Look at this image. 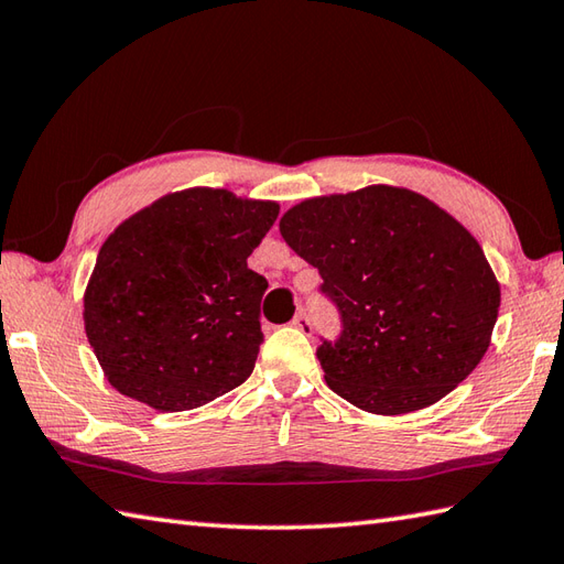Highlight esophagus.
I'll list each match as a JSON object with an SVG mask.
<instances>
[{"label":"esophagus","instance_id":"obj_1","mask_svg":"<svg viewBox=\"0 0 564 564\" xmlns=\"http://www.w3.org/2000/svg\"><path fill=\"white\" fill-rule=\"evenodd\" d=\"M291 325H293L295 329H301L303 334H310V332H313V325H310V317H307L305 313L295 315V317H293V322H291Z\"/></svg>","mask_w":564,"mask_h":564}]
</instances>
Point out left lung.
I'll return each mask as SVG.
<instances>
[{"label": "left lung", "instance_id": "left-lung-1", "mask_svg": "<svg viewBox=\"0 0 564 564\" xmlns=\"http://www.w3.org/2000/svg\"><path fill=\"white\" fill-rule=\"evenodd\" d=\"M279 230L339 307L341 337L317 358L346 402L386 416L424 410L482 361L499 281L480 242L434 200L376 184L297 203Z\"/></svg>", "mask_w": 564, "mask_h": 564}]
</instances>
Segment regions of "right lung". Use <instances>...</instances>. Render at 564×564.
Returning a JSON list of instances; mask_svg holds the SVG:
<instances>
[{"label": "right lung", "instance_id": "obj_1", "mask_svg": "<svg viewBox=\"0 0 564 564\" xmlns=\"http://www.w3.org/2000/svg\"><path fill=\"white\" fill-rule=\"evenodd\" d=\"M279 203L186 188L106 237L84 291V332L111 386L184 412L242 386L263 341L269 283L247 267Z\"/></svg>", "mask_w": 564, "mask_h": 564}]
</instances>
